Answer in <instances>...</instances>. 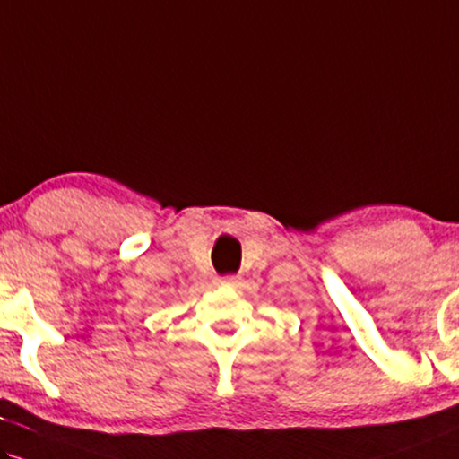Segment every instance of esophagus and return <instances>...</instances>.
Returning <instances> with one entry per match:
<instances>
[{
    "label": "esophagus",
    "instance_id": "1",
    "mask_svg": "<svg viewBox=\"0 0 459 459\" xmlns=\"http://www.w3.org/2000/svg\"><path fill=\"white\" fill-rule=\"evenodd\" d=\"M238 281H240V276H236V274H225L219 279L221 285H238Z\"/></svg>",
    "mask_w": 459,
    "mask_h": 459
}]
</instances>
